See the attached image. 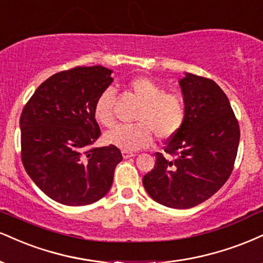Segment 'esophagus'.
<instances>
[{"label": "esophagus", "mask_w": 263, "mask_h": 263, "mask_svg": "<svg viewBox=\"0 0 263 263\" xmlns=\"http://www.w3.org/2000/svg\"><path fill=\"white\" fill-rule=\"evenodd\" d=\"M122 154H123V157H124V159H129V157L135 156L134 153H132V151H126V150H123Z\"/></svg>", "instance_id": "obj_1"}]
</instances>
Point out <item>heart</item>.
<instances>
[{
    "label": "heart",
    "instance_id": "obj_1",
    "mask_svg": "<svg viewBox=\"0 0 263 263\" xmlns=\"http://www.w3.org/2000/svg\"><path fill=\"white\" fill-rule=\"evenodd\" d=\"M125 87L140 102L137 124H119L106 133L107 143L122 150L135 151L146 147L154 134L160 140H167L180 132L187 116L186 101L176 92H165V87L149 76L129 79ZM114 95L110 88L102 91L95 102V117L103 126L114 123Z\"/></svg>",
    "mask_w": 263,
    "mask_h": 263
}]
</instances>
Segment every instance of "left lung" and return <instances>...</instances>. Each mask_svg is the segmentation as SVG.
Wrapping results in <instances>:
<instances>
[{
  "mask_svg": "<svg viewBox=\"0 0 263 263\" xmlns=\"http://www.w3.org/2000/svg\"><path fill=\"white\" fill-rule=\"evenodd\" d=\"M180 85L186 120L166 141L165 153L155 154L143 184L160 204L187 209L211 198L230 177L240 128L227 95L213 80L186 73Z\"/></svg>",
  "mask_w": 263,
  "mask_h": 263,
  "instance_id": "1",
  "label": "left lung"
}]
</instances>
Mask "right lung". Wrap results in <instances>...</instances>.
I'll use <instances>...</instances> for the list:
<instances>
[{"mask_svg":"<svg viewBox=\"0 0 263 263\" xmlns=\"http://www.w3.org/2000/svg\"><path fill=\"white\" fill-rule=\"evenodd\" d=\"M103 66L60 71L35 89L22 110L21 159L34 183L65 205L104 197L123 160L114 145L95 147L101 135L95 102L113 79Z\"/></svg>","mask_w":263,"mask_h":263,"instance_id":"right-lung-1","label":"right lung"}]
</instances>
